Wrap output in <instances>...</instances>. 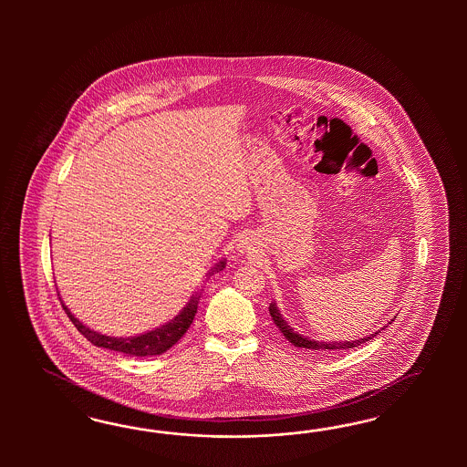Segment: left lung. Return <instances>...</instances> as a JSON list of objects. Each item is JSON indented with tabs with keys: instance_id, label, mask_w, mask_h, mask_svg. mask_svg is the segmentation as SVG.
Wrapping results in <instances>:
<instances>
[{
	"instance_id": "8db88e82",
	"label": "left lung",
	"mask_w": 467,
	"mask_h": 467,
	"mask_svg": "<svg viewBox=\"0 0 467 467\" xmlns=\"http://www.w3.org/2000/svg\"><path fill=\"white\" fill-rule=\"evenodd\" d=\"M269 311L270 315H272V320L275 322V326L279 327V330L285 336V339L289 340V342H293L296 348H306V349H313V351H336V353H340V351H346V349H351V348H358V346H361L363 342L373 339V337L379 334V332H375V334H371L369 337L353 340V342H344V340H342V342H320V340H311L308 339V337L299 336L291 327L287 326V322L281 317V313H279V308L275 306V303H270Z\"/></svg>"
}]
</instances>
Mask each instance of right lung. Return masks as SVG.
I'll return each instance as SVG.
<instances>
[{
    "label": "right lung",
    "instance_id": "right-lung-1",
    "mask_svg": "<svg viewBox=\"0 0 467 467\" xmlns=\"http://www.w3.org/2000/svg\"><path fill=\"white\" fill-rule=\"evenodd\" d=\"M223 269H224V262H219L213 267V270ZM197 306L198 296L195 295V296L190 299L186 308L178 317H174L170 324L159 327L156 330H150V332L141 334V336H137V337H109V336H102V334L90 330L88 327L82 326L71 315L70 310L65 305H63V310L67 311L71 324L77 327V330L84 336L85 339L90 340L98 348L111 349V351H118V353L130 354V356H156V354L166 353L170 348H172L178 340L183 337L184 332L190 328L193 318H195Z\"/></svg>",
    "mask_w": 467,
    "mask_h": 467
}]
</instances>
